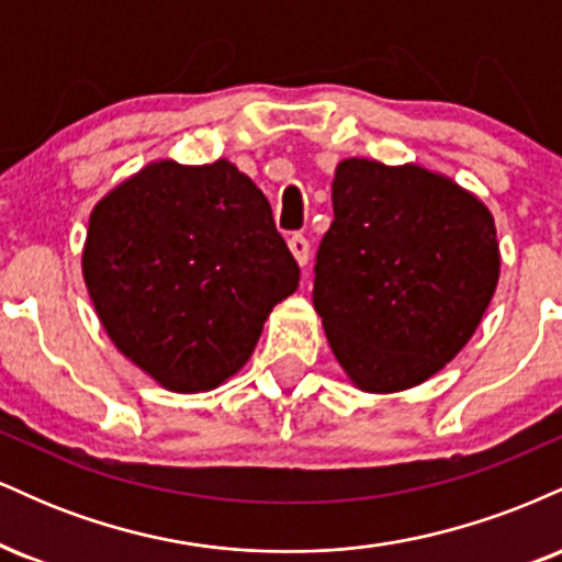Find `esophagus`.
Listing matches in <instances>:
<instances>
[{
  "label": "esophagus",
  "mask_w": 562,
  "mask_h": 562,
  "mask_svg": "<svg viewBox=\"0 0 562 562\" xmlns=\"http://www.w3.org/2000/svg\"><path fill=\"white\" fill-rule=\"evenodd\" d=\"M288 248L290 254H293V259L299 261V267H306L308 263V240L303 235H293L288 240Z\"/></svg>",
  "instance_id": "34e87169"
}]
</instances>
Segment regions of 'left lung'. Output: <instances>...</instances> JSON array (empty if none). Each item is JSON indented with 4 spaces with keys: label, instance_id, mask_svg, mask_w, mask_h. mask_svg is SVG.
Instances as JSON below:
<instances>
[{
    "label": "left lung",
    "instance_id": "8db88e82",
    "mask_svg": "<svg viewBox=\"0 0 562 562\" xmlns=\"http://www.w3.org/2000/svg\"><path fill=\"white\" fill-rule=\"evenodd\" d=\"M314 308L357 389L420 385L473 338L499 280L494 216L423 166L340 160Z\"/></svg>",
    "mask_w": 562,
    "mask_h": 562
}]
</instances>
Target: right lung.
<instances>
[{
  "label": "right lung",
  "instance_id": "obj_1",
  "mask_svg": "<svg viewBox=\"0 0 562 562\" xmlns=\"http://www.w3.org/2000/svg\"><path fill=\"white\" fill-rule=\"evenodd\" d=\"M83 282L121 353L177 393L211 391L299 288L263 192L235 164L156 160L89 216Z\"/></svg>",
  "mask_w": 562,
  "mask_h": 562
}]
</instances>
